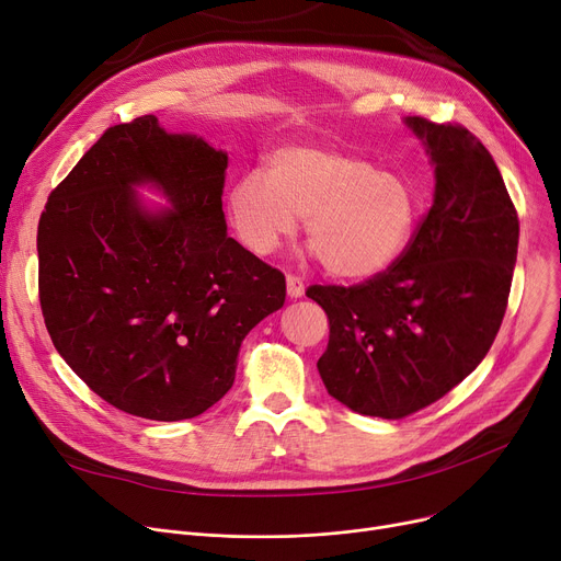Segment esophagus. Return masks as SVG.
Instances as JSON below:
<instances>
[{"label":"esophagus","mask_w":561,"mask_h":561,"mask_svg":"<svg viewBox=\"0 0 561 561\" xmlns=\"http://www.w3.org/2000/svg\"><path fill=\"white\" fill-rule=\"evenodd\" d=\"M286 290L290 298H302L305 296V284L298 275H286Z\"/></svg>","instance_id":"1"}]
</instances>
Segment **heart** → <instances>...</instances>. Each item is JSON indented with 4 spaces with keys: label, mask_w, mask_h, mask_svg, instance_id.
I'll use <instances>...</instances> for the list:
<instances>
[{
    "label": "heart",
    "mask_w": 561,
    "mask_h": 561,
    "mask_svg": "<svg viewBox=\"0 0 561 561\" xmlns=\"http://www.w3.org/2000/svg\"><path fill=\"white\" fill-rule=\"evenodd\" d=\"M423 211V191L407 174L332 147H282L268 168L250 170L229 191L241 241L271 254L307 218V241L325 271L373 277L407 250Z\"/></svg>",
    "instance_id": "heart-1"
}]
</instances>
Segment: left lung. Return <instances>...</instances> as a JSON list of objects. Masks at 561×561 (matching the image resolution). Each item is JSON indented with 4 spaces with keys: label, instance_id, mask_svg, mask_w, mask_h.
Instances as JSON below:
<instances>
[{
    "label": "left lung",
    "instance_id": "1",
    "mask_svg": "<svg viewBox=\"0 0 561 561\" xmlns=\"http://www.w3.org/2000/svg\"><path fill=\"white\" fill-rule=\"evenodd\" d=\"M436 188L407 250L359 284H313L330 320L318 359L328 393L364 416L404 419L453 391L486 357L505 318L518 214L482 140L457 123L407 117Z\"/></svg>",
    "mask_w": 561,
    "mask_h": 561
}]
</instances>
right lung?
Returning <instances> with one entry per match:
<instances>
[{"mask_svg":"<svg viewBox=\"0 0 561 561\" xmlns=\"http://www.w3.org/2000/svg\"><path fill=\"white\" fill-rule=\"evenodd\" d=\"M225 172V152L140 115L108 127L49 193L45 328L85 387L125 414L199 416L231 389L248 332L284 305V275L227 236ZM140 181L175 209L140 210Z\"/></svg>","mask_w":561,"mask_h":561,"instance_id":"obj_1","label":"right lung"}]
</instances>
